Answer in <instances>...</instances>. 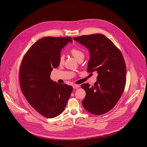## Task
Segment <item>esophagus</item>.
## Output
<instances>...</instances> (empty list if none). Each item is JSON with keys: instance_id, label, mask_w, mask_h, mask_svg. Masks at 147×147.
Listing matches in <instances>:
<instances>
[{"instance_id": "1", "label": "esophagus", "mask_w": 147, "mask_h": 147, "mask_svg": "<svg viewBox=\"0 0 147 147\" xmlns=\"http://www.w3.org/2000/svg\"><path fill=\"white\" fill-rule=\"evenodd\" d=\"M73 87L74 89H76V88L80 87V86L79 85H77V84H74V85H73Z\"/></svg>"}]
</instances>
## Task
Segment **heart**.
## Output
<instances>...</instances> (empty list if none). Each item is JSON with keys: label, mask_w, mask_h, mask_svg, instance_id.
<instances>
[{"label": "heart", "mask_w": 147, "mask_h": 147, "mask_svg": "<svg viewBox=\"0 0 147 147\" xmlns=\"http://www.w3.org/2000/svg\"><path fill=\"white\" fill-rule=\"evenodd\" d=\"M70 53L77 60H78L80 58H84V52L80 49L76 48H72L70 50ZM63 62H64V56L63 55H61L59 57V64L61 65L63 63Z\"/></svg>", "instance_id": "b5f03b06"}]
</instances>
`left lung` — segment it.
<instances>
[{"instance_id": "left-lung-1", "label": "left lung", "mask_w": 147, "mask_h": 147, "mask_svg": "<svg viewBox=\"0 0 147 147\" xmlns=\"http://www.w3.org/2000/svg\"><path fill=\"white\" fill-rule=\"evenodd\" d=\"M90 51L87 71L98 74L93 86L83 84L86 95L82 101L88 112L100 115L114 108L120 98L126 82V67L120 50L109 38L101 34L73 38Z\"/></svg>"}]
</instances>
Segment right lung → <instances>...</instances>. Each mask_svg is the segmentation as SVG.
<instances>
[{
    "label": "right lung",
    "instance_id": "add662e5",
    "mask_svg": "<svg viewBox=\"0 0 147 147\" xmlns=\"http://www.w3.org/2000/svg\"><path fill=\"white\" fill-rule=\"evenodd\" d=\"M72 39L47 36L34 44L21 63L19 81L21 90L30 105L47 118L63 112L73 91L66 84L51 79L53 68L59 65L60 51Z\"/></svg>",
    "mask_w": 147,
    "mask_h": 147
}]
</instances>
